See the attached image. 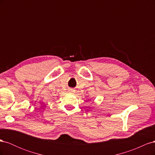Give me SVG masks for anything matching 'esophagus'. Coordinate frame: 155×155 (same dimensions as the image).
I'll return each mask as SVG.
<instances>
[{
  "label": "esophagus",
  "mask_w": 155,
  "mask_h": 155,
  "mask_svg": "<svg viewBox=\"0 0 155 155\" xmlns=\"http://www.w3.org/2000/svg\"><path fill=\"white\" fill-rule=\"evenodd\" d=\"M70 92H74V90H73V89H70Z\"/></svg>",
  "instance_id": "34e87169"
}]
</instances>
